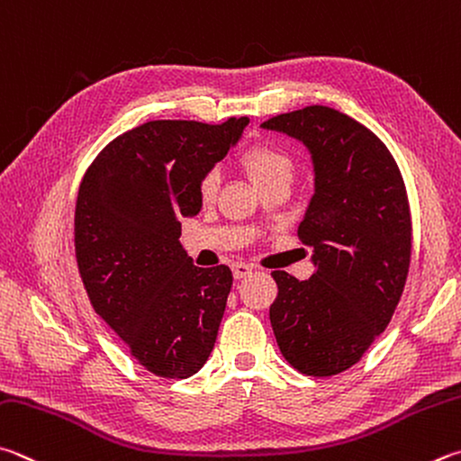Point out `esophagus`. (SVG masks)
<instances>
[{
  "label": "esophagus",
  "mask_w": 461,
  "mask_h": 461,
  "mask_svg": "<svg viewBox=\"0 0 461 461\" xmlns=\"http://www.w3.org/2000/svg\"><path fill=\"white\" fill-rule=\"evenodd\" d=\"M231 272H233V278L241 280V278H246V276L252 274V266L244 264V262H236V264H231Z\"/></svg>",
  "instance_id": "34e87169"
}]
</instances>
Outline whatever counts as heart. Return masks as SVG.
Listing matches in <instances>:
<instances>
[{"instance_id":"obj_1","label":"heart","mask_w":461,"mask_h":461,"mask_svg":"<svg viewBox=\"0 0 461 461\" xmlns=\"http://www.w3.org/2000/svg\"><path fill=\"white\" fill-rule=\"evenodd\" d=\"M241 165L258 187L272 181H288L292 179V158L272 145H254L241 157ZM217 185H220V173L209 171L199 181V197L203 202H212L215 197Z\"/></svg>"}]
</instances>
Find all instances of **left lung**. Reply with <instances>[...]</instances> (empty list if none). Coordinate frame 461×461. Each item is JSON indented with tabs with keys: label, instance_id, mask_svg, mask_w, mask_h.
<instances>
[{
	"label": "left lung",
	"instance_id": "left-lung-1",
	"mask_svg": "<svg viewBox=\"0 0 461 461\" xmlns=\"http://www.w3.org/2000/svg\"><path fill=\"white\" fill-rule=\"evenodd\" d=\"M266 131L311 153L314 195L298 225L314 274L272 272L276 342L304 375L330 376L358 363L387 329L411 262V213L403 177L381 139L329 106L278 114Z\"/></svg>",
	"mask_w": 461,
	"mask_h": 461
}]
</instances>
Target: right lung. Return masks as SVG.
<instances>
[{
	"label": "right lung",
	"instance_id": "obj_1",
	"mask_svg": "<svg viewBox=\"0 0 461 461\" xmlns=\"http://www.w3.org/2000/svg\"><path fill=\"white\" fill-rule=\"evenodd\" d=\"M248 122H145L100 150L80 183L74 246L88 298L157 376L187 379L213 350L233 276L194 266L181 220L199 213V181Z\"/></svg>",
	"mask_w": 461,
	"mask_h": 461
}]
</instances>
